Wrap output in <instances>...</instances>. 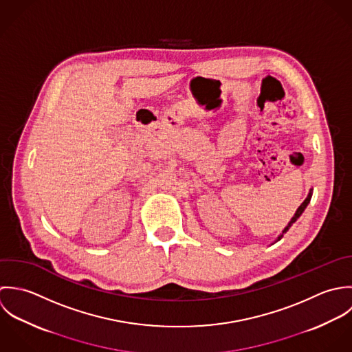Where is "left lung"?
I'll use <instances>...</instances> for the list:
<instances>
[{"mask_svg":"<svg viewBox=\"0 0 352 352\" xmlns=\"http://www.w3.org/2000/svg\"><path fill=\"white\" fill-rule=\"evenodd\" d=\"M311 195H313V190H311V189H310V192H309V195H307V197H306V200H305V201H303V203H302V204H300V207H299V208H298V210H296V212H295V214H294V217H292V219H291V221H289V223H288V226H287V227H285V228H284V230H283V234H284V232H287V231H288V228H289V227H291V224H292V223H295V221H296V219H298V217H299V216H300V214H302V212L305 211V208H306V207H307V204H309V203H310V199H311ZM283 234H281L280 236H279V239H280L281 236H283ZM279 239H278V241H279Z\"/></svg>","mask_w":352,"mask_h":352,"instance_id":"1","label":"left lung"}]
</instances>
